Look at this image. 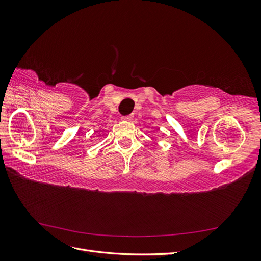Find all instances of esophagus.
<instances>
[{
  "instance_id": "esophagus-1",
  "label": "esophagus",
  "mask_w": 261,
  "mask_h": 261,
  "mask_svg": "<svg viewBox=\"0 0 261 261\" xmlns=\"http://www.w3.org/2000/svg\"><path fill=\"white\" fill-rule=\"evenodd\" d=\"M133 120V115H127V116H123V121L126 122H130Z\"/></svg>"
}]
</instances>
